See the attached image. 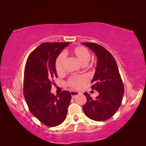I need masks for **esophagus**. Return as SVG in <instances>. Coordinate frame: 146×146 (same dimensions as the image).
<instances>
[{
    "instance_id": "1",
    "label": "esophagus",
    "mask_w": 146,
    "mask_h": 146,
    "mask_svg": "<svg viewBox=\"0 0 146 146\" xmlns=\"http://www.w3.org/2000/svg\"><path fill=\"white\" fill-rule=\"evenodd\" d=\"M78 95H79V93L77 92V91H71V95L73 98H75L76 96H78Z\"/></svg>"
}]
</instances>
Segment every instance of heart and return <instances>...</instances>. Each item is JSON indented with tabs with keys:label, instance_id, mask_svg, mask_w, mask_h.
Masks as SVG:
<instances>
[{
	"label": "heart",
	"instance_id": "heart-1",
	"mask_svg": "<svg viewBox=\"0 0 146 146\" xmlns=\"http://www.w3.org/2000/svg\"><path fill=\"white\" fill-rule=\"evenodd\" d=\"M71 55L75 56L79 62L82 66H86L90 60L91 54L88 48L82 46H76L71 49ZM65 57L64 54L60 53L57 56L55 62V70L58 75H62L64 73V64ZM87 79L84 76H73L69 78L68 81V86L73 89L80 90L84 86Z\"/></svg>",
	"mask_w": 146,
	"mask_h": 146
}]
</instances>
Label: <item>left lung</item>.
Here are the masks:
<instances>
[{
    "mask_svg": "<svg viewBox=\"0 0 146 146\" xmlns=\"http://www.w3.org/2000/svg\"><path fill=\"white\" fill-rule=\"evenodd\" d=\"M95 53L97 58L96 71L91 83L92 90L99 93L93 100L90 94L84 93L87 102L83 106L85 114L90 119L104 121L110 118L121 105L124 88L114 57L99 44L82 42Z\"/></svg>",
    "mask_w": 146,
    "mask_h": 146,
    "instance_id": "obj_1",
    "label": "left lung"
}]
</instances>
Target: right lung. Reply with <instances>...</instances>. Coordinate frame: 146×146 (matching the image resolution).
Returning <instances> with one entry per match:
<instances>
[{
  "label": "right lung",
  "instance_id": "right-lung-1",
  "mask_svg": "<svg viewBox=\"0 0 146 146\" xmlns=\"http://www.w3.org/2000/svg\"><path fill=\"white\" fill-rule=\"evenodd\" d=\"M70 42H44L32 51L27 59L23 85L24 96L31 113L49 127L60 125L66 119L71 99L70 92L51 93L53 78L57 77L55 62Z\"/></svg>",
  "mask_w": 146,
  "mask_h": 146
}]
</instances>
